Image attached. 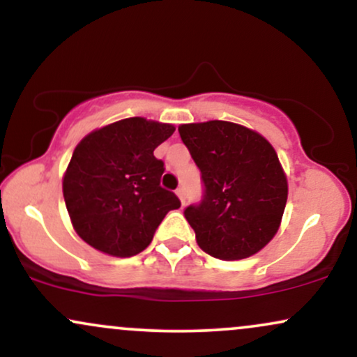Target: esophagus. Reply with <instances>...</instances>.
Here are the masks:
<instances>
[{
  "instance_id": "esophagus-1",
  "label": "esophagus",
  "mask_w": 357,
  "mask_h": 357,
  "mask_svg": "<svg viewBox=\"0 0 357 357\" xmlns=\"http://www.w3.org/2000/svg\"><path fill=\"white\" fill-rule=\"evenodd\" d=\"M176 195H178V198L181 199V203L184 204V188L183 186H179L178 190H176Z\"/></svg>"
}]
</instances>
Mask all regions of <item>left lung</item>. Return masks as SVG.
Segmentation results:
<instances>
[{
    "label": "left lung",
    "mask_w": 357,
    "mask_h": 357,
    "mask_svg": "<svg viewBox=\"0 0 357 357\" xmlns=\"http://www.w3.org/2000/svg\"><path fill=\"white\" fill-rule=\"evenodd\" d=\"M202 171L204 196L184 210L199 248L220 260H241L275 236L289 184L273 146L261 134L227 121L178 127Z\"/></svg>",
    "instance_id": "left-lung-1"
}]
</instances>
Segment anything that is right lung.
I'll list each match as a JSON object with an SVG mask.
<instances>
[{"mask_svg": "<svg viewBox=\"0 0 357 357\" xmlns=\"http://www.w3.org/2000/svg\"><path fill=\"white\" fill-rule=\"evenodd\" d=\"M174 129L129 117L77 144L61 188L73 230L85 243L110 257L137 255L167 213L181 206L174 192L159 186L165 162L154 158Z\"/></svg>", "mask_w": 357, "mask_h": 357, "instance_id": "add662e5", "label": "right lung"}]
</instances>
